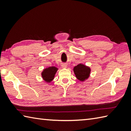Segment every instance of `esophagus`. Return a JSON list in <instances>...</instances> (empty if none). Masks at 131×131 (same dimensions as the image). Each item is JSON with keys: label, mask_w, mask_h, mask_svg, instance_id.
Wrapping results in <instances>:
<instances>
[{"label": "esophagus", "mask_w": 131, "mask_h": 131, "mask_svg": "<svg viewBox=\"0 0 131 131\" xmlns=\"http://www.w3.org/2000/svg\"><path fill=\"white\" fill-rule=\"evenodd\" d=\"M61 66H62V68H67V64L65 63H62V65H61Z\"/></svg>", "instance_id": "esophagus-1"}]
</instances>
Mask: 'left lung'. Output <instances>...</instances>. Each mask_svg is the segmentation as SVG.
I'll return each instance as SVG.
<instances>
[{
	"label": "left lung",
	"mask_w": 131,
	"mask_h": 131,
	"mask_svg": "<svg viewBox=\"0 0 131 131\" xmlns=\"http://www.w3.org/2000/svg\"><path fill=\"white\" fill-rule=\"evenodd\" d=\"M74 72L78 79L84 81L90 76L91 69L83 64L80 63L74 68Z\"/></svg>",
	"instance_id": "left-lung-1"
}]
</instances>
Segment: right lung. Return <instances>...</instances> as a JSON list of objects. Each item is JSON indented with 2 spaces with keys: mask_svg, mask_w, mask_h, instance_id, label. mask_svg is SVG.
I'll list each match as a JSON object with an SVG mask.
<instances>
[{
  "mask_svg": "<svg viewBox=\"0 0 131 131\" xmlns=\"http://www.w3.org/2000/svg\"><path fill=\"white\" fill-rule=\"evenodd\" d=\"M57 70L58 69L54 66H51V67L44 69L43 71L41 73V76H42L43 79L47 82H51L54 79Z\"/></svg>",
  "mask_w": 131,
  "mask_h": 131,
  "instance_id": "obj_1",
  "label": "right lung"
}]
</instances>
